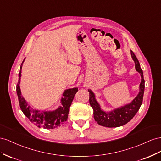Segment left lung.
Returning a JSON list of instances; mask_svg holds the SVG:
<instances>
[{
  "instance_id": "left-lung-1",
  "label": "left lung",
  "mask_w": 161,
  "mask_h": 161,
  "mask_svg": "<svg viewBox=\"0 0 161 161\" xmlns=\"http://www.w3.org/2000/svg\"><path fill=\"white\" fill-rule=\"evenodd\" d=\"M131 54L133 60L135 62L136 69L140 73L142 81L140 85L139 94L130 104L114 110L113 111L106 113L100 109V105L95 99L94 93L90 90H88L90 92L89 101L90 106L94 111V118L100 125L107 127H117L125 125L135 116L141 107L142 101H143L145 81L140 63L132 50H131Z\"/></svg>"
}]
</instances>
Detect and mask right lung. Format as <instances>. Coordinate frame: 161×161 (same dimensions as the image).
Listing matches in <instances>:
<instances>
[{
    "instance_id": "obj_1",
    "label": "right lung",
    "mask_w": 161,
    "mask_h": 161,
    "mask_svg": "<svg viewBox=\"0 0 161 161\" xmlns=\"http://www.w3.org/2000/svg\"><path fill=\"white\" fill-rule=\"evenodd\" d=\"M21 66L19 73V81L17 84V94L19 99V106L22 112L30 119V121L38 127H44L45 129H54L60 127L65 123L68 118L69 113V108L74 98V96L78 91L77 88L68 89L64 92V97L61 99L62 106L52 112H40L37 110L31 108L29 104L21 96L19 88L20 79L21 76Z\"/></svg>"
}]
</instances>
